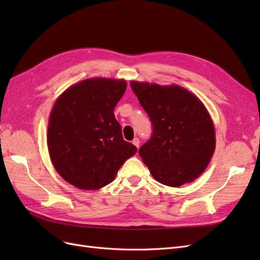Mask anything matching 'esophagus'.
<instances>
[{
  "label": "esophagus",
  "mask_w": 260,
  "mask_h": 260,
  "mask_svg": "<svg viewBox=\"0 0 260 260\" xmlns=\"http://www.w3.org/2000/svg\"><path fill=\"white\" fill-rule=\"evenodd\" d=\"M132 144L139 148V146H140V140L138 138H135V139H133V141H132Z\"/></svg>",
  "instance_id": "34e87169"
}]
</instances>
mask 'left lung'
Segmentation results:
<instances>
[{
    "label": "left lung",
    "instance_id": "obj_1",
    "mask_svg": "<svg viewBox=\"0 0 260 260\" xmlns=\"http://www.w3.org/2000/svg\"><path fill=\"white\" fill-rule=\"evenodd\" d=\"M130 85L153 125L151 139L139 149L149 172L168 186L192 182L206 169L216 147L206 107L182 86L138 81Z\"/></svg>",
    "mask_w": 260,
    "mask_h": 260
}]
</instances>
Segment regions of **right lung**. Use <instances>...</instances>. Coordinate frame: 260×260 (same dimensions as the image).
<instances>
[{
  "instance_id": "add662e5",
  "label": "right lung",
  "mask_w": 260,
  "mask_h": 260,
  "mask_svg": "<svg viewBox=\"0 0 260 260\" xmlns=\"http://www.w3.org/2000/svg\"><path fill=\"white\" fill-rule=\"evenodd\" d=\"M127 89L124 80L92 78L70 86L50 115L48 147L54 168L81 190H99L114 181L137 153L124 141L114 108Z\"/></svg>"
}]
</instances>
